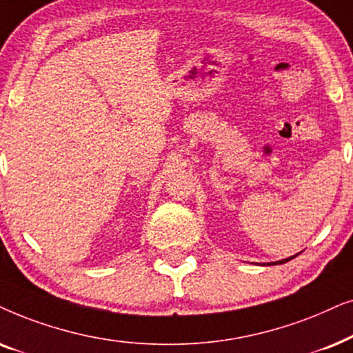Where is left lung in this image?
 Here are the masks:
<instances>
[{
	"label": "left lung",
	"instance_id": "left-lung-1",
	"mask_svg": "<svg viewBox=\"0 0 353 353\" xmlns=\"http://www.w3.org/2000/svg\"><path fill=\"white\" fill-rule=\"evenodd\" d=\"M299 255V253H297ZM297 255H294V256H289V258H284V260H281V261H276V263H268V265H283V263H288V261H290L292 260V258H295Z\"/></svg>",
	"mask_w": 353,
	"mask_h": 353
}]
</instances>
